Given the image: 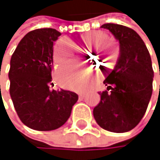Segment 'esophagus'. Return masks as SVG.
<instances>
[{
    "label": "esophagus",
    "mask_w": 160,
    "mask_h": 160,
    "mask_svg": "<svg viewBox=\"0 0 160 160\" xmlns=\"http://www.w3.org/2000/svg\"><path fill=\"white\" fill-rule=\"evenodd\" d=\"M84 96H85V94H84V93H79V94H78L79 98H84Z\"/></svg>",
    "instance_id": "obj_1"
}]
</instances>
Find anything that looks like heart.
Listing matches in <instances>:
<instances>
[{
    "instance_id": "1",
    "label": "heart",
    "mask_w": 160,
    "mask_h": 160,
    "mask_svg": "<svg viewBox=\"0 0 160 160\" xmlns=\"http://www.w3.org/2000/svg\"><path fill=\"white\" fill-rule=\"evenodd\" d=\"M107 39V35L102 31H90L82 36V41L87 45L95 44L98 48L105 44L104 40ZM113 45V44H112ZM113 53H117V48L113 46ZM74 57V49L72 43L67 40H61L54 46L53 59L57 65H62L72 61ZM56 78L60 84L65 88L81 91L84 89L89 82L90 74L85 68L77 67L72 68L70 66L60 68L56 73Z\"/></svg>"
}]
</instances>
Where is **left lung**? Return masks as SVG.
<instances>
[{"label": "left lung", "instance_id": "8db88e82", "mask_svg": "<svg viewBox=\"0 0 160 160\" xmlns=\"http://www.w3.org/2000/svg\"><path fill=\"white\" fill-rule=\"evenodd\" d=\"M119 43V56L103 83L107 90L98 92L99 103L93 115L101 128L114 133L134 129L143 118L153 92L152 60L138 34L126 26L105 23Z\"/></svg>", "mask_w": 160, "mask_h": 160}]
</instances>
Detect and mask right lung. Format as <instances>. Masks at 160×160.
Listing matches in <instances>:
<instances>
[{
  "label": "right lung",
  "instance_id": "right-lung-1",
  "mask_svg": "<svg viewBox=\"0 0 160 160\" xmlns=\"http://www.w3.org/2000/svg\"><path fill=\"white\" fill-rule=\"evenodd\" d=\"M62 34L53 28L30 31L10 60V97L27 127L38 131L58 129L67 121L78 96L67 90H50L53 45Z\"/></svg>",
  "mask_w": 160,
  "mask_h": 160
}]
</instances>
